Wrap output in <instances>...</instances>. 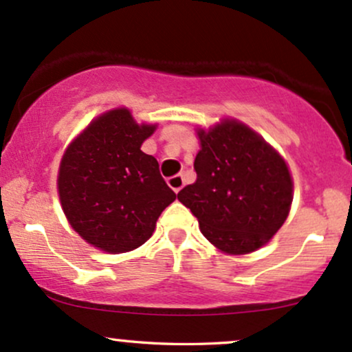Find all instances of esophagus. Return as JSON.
Wrapping results in <instances>:
<instances>
[{"instance_id":"esophagus-1","label":"esophagus","mask_w":352,"mask_h":352,"mask_svg":"<svg viewBox=\"0 0 352 352\" xmlns=\"http://www.w3.org/2000/svg\"><path fill=\"white\" fill-rule=\"evenodd\" d=\"M167 184H168V187L173 190V192L179 193L180 190H182V187H184V177H182V175H173V177H170V179L167 180Z\"/></svg>"}]
</instances>
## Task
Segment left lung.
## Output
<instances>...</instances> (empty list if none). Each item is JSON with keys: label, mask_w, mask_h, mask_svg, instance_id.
I'll list each match as a JSON object with an SVG mask.
<instances>
[{"label": "left lung", "mask_w": 352, "mask_h": 352, "mask_svg": "<svg viewBox=\"0 0 352 352\" xmlns=\"http://www.w3.org/2000/svg\"><path fill=\"white\" fill-rule=\"evenodd\" d=\"M199 137L197 182L177 197L218 250L245 254L261 248L285 223L293 200L285 160L236 120L200 131Z\"/></svg>", "instance_id": "8db88e82"}]
</instances>
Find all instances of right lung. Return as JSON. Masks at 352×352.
Returning a JSON list of instances; mask_svg holds the SVG:
<instances>
[{"instance_id": "right-lung-1", "label": "right lung", "mask_w": 352, "mask_h": 352, "mask_svg": "<svg viewBox=\"0 0 352 352\" xmlns=\"http://www.w3.org/2000/svg\"><path fill=\"white\" fill-rule=\"evenodd\" d=\"M155 125H139L127 109L96 119L60 160L58 188L71 227L109 253L139 248L177 199L155 157L140 145Z\"/></svg>"}]
</instances>
